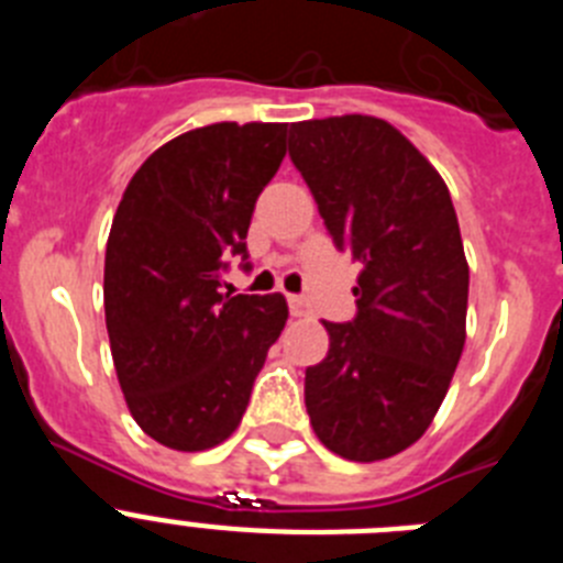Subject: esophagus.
I'll use <instances>...</instances> for the list:
<instances>
[{"label": "esophagus", "mask_w": 563, "mask_h": 563, "mask_svg": "<svg viewBox=\"0 0 563 563\" xmlns=\"http://www.w3.org/2000/svg\"><path fill=\"white\" fill-rule=\"evenodd\" d=\"M287 305H290V312L296 318L307 316V310H310V307H307V298L305 296H287Z\"/></svg>", "instance_id": "34e87169"}]
</instances>
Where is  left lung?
<instances>
[{"label": "left lung", "mask_w": 563, "mask_h": 563, "mask_svg": "<svg viewBox=\"0 0 563 563\" xmlns=\"http://www.w3.org/2000/svg\"><path fill=\"white\" fill-rule=\"evenodd\" d=\"M290 161L338 251L361 265L346 324L307 366L312 431L332 454L375 462L434 420L465 346L467 262L451 194L391 123L343 114L290 126Z\"/></svg>", "instance_id": "obj_1"}]
</instances>
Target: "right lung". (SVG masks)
Here are the masks:
<instances>
[{"label":"right lung","mask_w":563,"mask_h":563,"mask_svg":"<svg viewBox=\"0 0 563 563\" xmlns=\"http://www.w3.org/2000/svg\"><path fill=\"white\" fill-rule=\"evenodd\" d=\"M287 123H211L161 146L129 180L103 262L112 361L134 422L174 451L236 431L287 301L222 292L247 258L258 194L285 161Z\"/></svg>","instance_id":"obj_1"}]
</instances>
